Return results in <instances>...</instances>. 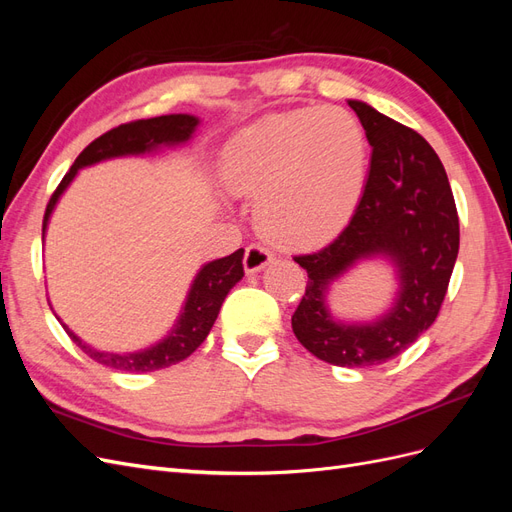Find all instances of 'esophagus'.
Listing matches in <instances>:
<instances>
[{"label": "esophagus", "mask_w": 512, "mask_h": 512, "mask_svg": "<svg viewBox=\"0 0 512 512\" xmlns=\"http://www.w3.org/2000/svg\"><path fill=\"white\" fill-rule=\"evenodd\" d=\"M271 252L267 250V247H262L258 243H252L250 247L245 250V256H243V267H245V273L252 275V273H258L265 269L269 262H271Z\"/></svg>", "instance_id": "1"}]
</instances>
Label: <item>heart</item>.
<instances>
[{"mask_svg":"<svg viewBox=\"0 0 512 512\" xmlns=\"http://www.w3.org/2000/svg\"><path fill=\"white\" fill-rule=\"evenodd\" d=\"M365 130L339 106L277 113L232 136L222 153L230 194L256 198L262 235L318 247L346 228L367 179Z\"/></svg>","mask_w":512,"mask_h":512,"instance_id":"obj_1","label":"heart"}]
</instances>
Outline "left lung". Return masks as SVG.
Instances as JSON below:
<instances>
[{"label":"left lung","mask_w":512,"mask_h":512,"mask_svg":"<svg viewBox=\"0 0 512 512\" xmlns=\"http://www.w3.org/2000/svg\"><path fill=\"white\" fill-rule=\"evenodd\" d=\"M348 104L371 145L369 175L337 239L294 256L307 271V286L292 331L320 361L371 367L395 359L438 318L459 252V218L446 170L425 138L365 102ZM376 255L398 269L394 307L374 323L335 321L326 307L328 286L359 259Z\"/></svg>","instance_id":"left-lung-1"}]
</instances>
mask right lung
Wrapping results in <instances>:
<instances>
[{
	"mask_svg": "<svg viewBox=\"0 0 512 512\" xmlns=\"http://www.w3.org/2000/svg\"><path fill=\"white\" fill-rule=\"evenodd\" d=\"M196 126H198V117L194 115H162V117L121 123V126L108 130L106 134L96 138L94 143H89L81 151V156L74 160L72 168L68 170L66 177L61 179L57 190L53 192L49 205H46L44 222H42V239L59 196L64 194L70 181L76 177V173H79V168L91 166L102 160L121 158V156H141V153L153 151L162 145L166 147L181 145L185 141H190ZM241 277H243V250H237L230 256L207 262V265L194 277V284L188 292V299H185L183 312L175 324V329L170 331L162 342L141 352L113 354V352L96 350L89 344L81 342V339L76 337L64 322L61 324H64V329L70 335L72 342L79 346L91 361L111 369L128 371V374H145V371L164 369L183 359H188V356L205 342L215 318L220 314V307L226 299V294L241 280Z\"/></svg>",
	"mask_w": 512,
	"mask_h": 512,
	"instance_id": "right-lung-1",
	"label": "right lung"
}]
</instances>
